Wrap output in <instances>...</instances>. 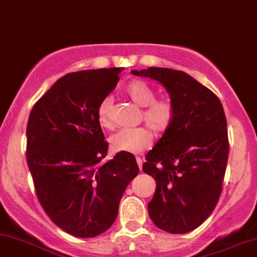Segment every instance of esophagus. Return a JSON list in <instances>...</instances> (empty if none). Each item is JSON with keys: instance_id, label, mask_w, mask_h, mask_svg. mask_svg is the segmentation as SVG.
Returning a JSON list of instances; mask_svg holds the SVG:
<instances>
[{"instance_id": "esophagus-1", "label": "esophagus", "mask_w": 257, "mask_h": 257, "mask_svg": "<svg viewBox=\"0 0 257 257\" xmlns=\"http://www.w3.org/2000/svg\"><path fill=\"white\" fill-rule=\"evenodd\" d=\"M136 160H137V163H138L139 169L142 170V167H143V160H142L141 157H136Z\"/></svg>"}]
</instances>
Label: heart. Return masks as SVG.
<instances>
[{
    "label": "heart",
    "mask_w": 257,
    "mask_h": 257,
    "mask_svg": "<svg viewBox=\"0 0 257 257\" xmlns=\"http://www.w3.org/2000/svg\"><path fill=\"white\" fill-rule=\"evenodd\" d=\"M125 94L139 107H143L141 118L155 132H164L172 125L174 106L168 100H155L156 95L145 82L132 81L126 85ZM97 121L103 128H112V97L106 96L100 101L96 109ZM110 148L116 153H141L153 142V134L148 127L122 128L109 139Z\"/></svg>",
    "instance_id": "1"
}]
</instances>
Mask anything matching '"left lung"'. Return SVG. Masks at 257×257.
Listing matches in <instances>:
<instances>
[{"label": "left lung", "instance_id": "obj_1", "mask_svg": "<svg viewBox=\"0 0 257 257\" xmlns=\"http://www.w3.org/2000/svg\"><path fill=\"white\" fill-rule=\"evenodd\" d=\"M131 74L160 82L175 110L172 125L143 164V172L156 180L149 216L167 232L187 233L207 219L223 189L229 156L223 106L183 71L151 66Z\"/></svg>", "mask_w": 257, "mask_h": 257}]
</instances>
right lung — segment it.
<instances>
[{"label":"right lung","instance_id":"add662e5","mask_svg":"<svg viewBox=\"0 0 257 257\" xmlns=\"http://www.w3.org/2000/svg\"><path fill=\"white\" fill-rule=\"evenodd\" d=\"M122 70L63 76L37 101L28 118L26 156L38 199L53 223L75 237L90 238L108 230L126 187L139 173L130 153L102 162L108 143L96 109Z\"/></svg>","mask_w":257,"mask_h":257}]
</instances>
